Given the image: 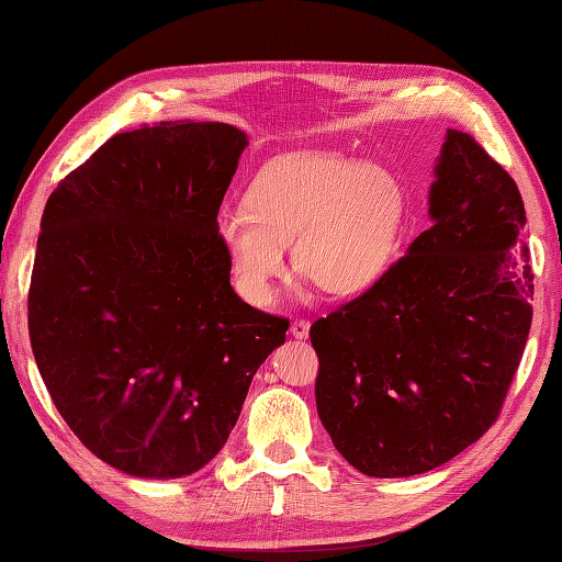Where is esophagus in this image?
<instances>
[{"mask_svg": "<svg viewBox=\"0 0 562 562\" xmlns=\"http://www.w3.org/2000/svg\"><path fill=\"white\" fill-rule=\"evenodd\" d=\"M310 322H306V318H296V322H292V326H290V334L294 336V338H306L310 336Z\"/></svg>", "mask_w": 562, "mask_h": 562, "instance_id": "34e87169", "label": "esophagus"}]
</instances>
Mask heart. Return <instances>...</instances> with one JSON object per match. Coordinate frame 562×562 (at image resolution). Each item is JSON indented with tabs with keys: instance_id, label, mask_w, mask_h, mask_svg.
Listing matches in <instances>:
<instances>
[{
	"instance_id": "heart-1",
	"label": "heart",
	"mask_w": 562,
	"mask_h": 562,
	"mask_svg": "<svg viewBox=\"0 0 562 562\" xmlns=\"http://www.w3.org/2000/svg\"><path fill=\"white\" fill-rule=\"evenodd\" d=\"M246 209L216 218V238L250 304L268 306L292 240L294 266L326 294L375 288L397 256L406 200L375 162L306 153L268 162L246 190Z\"/></svg>"
}]
</instances>
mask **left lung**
<instances>
[{"label": "left lung", "mask_w": 562, "mask_h": 562, "mask_svg": "<svg viewBox=\"0 0 562 562\" xmlns=\"http://www.w3.org/2000/svg\"><path fill=\"white\" fill-rule=\"evenodd\" d=\"M428 192L431 228L375 288L312 324L316 409L370 477L434 470L497 422L531 328L519 187L450 128Z\"/></svg>", "instance_id": "left-lung-1"}]
</instances>
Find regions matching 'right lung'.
I'll list each match as a JSON object with an SVG mask.
<instances>
[{
	"label": "right lung",
	"instance_id": "obj_1",
	"mask_svg": "<svg viewBox=\"0 0 562 562\" xmlns=\"http://www.w3.org/2000/svg\"><path fill=\"white\" fill-rule=\"evenodd\" d=\"M248 146L218 121L116 134L48 196L29 290L33 358L85 448L175 480L224 448L290 322L231 288L218 206Z\"/></svg>",
	"mask_w": 562,
	"mask_h": 562
}]
</instances>
